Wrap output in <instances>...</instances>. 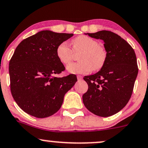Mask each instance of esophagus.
I'll use <instances>...</instances> for the list:
<instances>
[{
	"mask_svg": "<svg viewBox=\"0 0 148 148\" xmlns=\"http://www.w3.org/2000/svg\"><path fill=\"white\" fill-rule=\"evenodd\" d=\"M77 79H78V81H81V80L83 79V77H82L81 76L78 75V76H77Z\"/></svg>",
	"mask_w": 148,
	"mask_h": 148,
	"instance_id": "esophagus-1",
	"label": "esophagus"
}]
</instances>
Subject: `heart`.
I'll list each match as a JSON object with an SVG mask.
<instances>
[{"label":"heart","mask_w":148,"mask_h":148,"mask_svg":"<svg viewBox=\"0 0 148 148\" xmlns=\"http://www.w3.org/2000/svg\"><path fill=\"white\" fill-rule=\"evenodd\" d=\"M73 50L79 56V63H72L67 67L71 74H87L90 71H97L102 68L106 63L107 51L106 48L99 45L95 39L85 35H81L72 40ZM56 56L60 62L67 65L72 61L74 53L68 42H60L56 48Z\"/></svg>","instance_id":"b5f03b06"}]
</instances>
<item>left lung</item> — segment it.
<instances>
[{
	"label": "left lung",
	"mask_w": 148,
	"mask_h": 148,
	"mask_svg": "<svg viewBox=\"0 0 148 148\" xmlns=\"http://www.w3.org/2000/svg\"><path fill=\"white\" fill-rule=\"evenodd\" d=\"M85 34L103 40L108 56L101 70L83 78L88 90L83 95V102L95 115L110 116L121 111L130 99L138 74L136 54L126 40L110 31Z\"/></svg>",
	"instance_id": "8db88e82"
}]
</instances>
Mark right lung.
Listing matches in <instances>:
<instances>
[{"label":"right lung","instance_id":"1","mask_svg":"<svg viewBox=\"0 0 148 148\" xmlns=\"http://www.w3.org/2000/svg\"><path fill=\"white\" fill-rule=\"evenodd\" d=\"M73 35L43 30L16 48L9 64L10 88L14 101L28 114L36 118L54 114L77 81L74 74L56 76L65 69L57 58L56 48Z\"/></svg>","mask_w":148,"mask_h":148}]
</instances>
